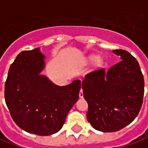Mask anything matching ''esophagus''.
Instances as JSON below:
<instances>
[{
    "instance_id": "esophagus-1",
    "label": "esophagus",
    "mask_w": 148,
    "mask_h": 148,
    "mask_svg": "<svg viewBox=\"0 0 148 148\" xmlns=\"http://www.w3.org/2000/svg\"><path fill=\"white\" fill-rule=\"evenodd\" d=\"M79 97L80 98H83V91H82V90L81 89V90H80V92H79Z\"/></svg>"
}]
</instances>
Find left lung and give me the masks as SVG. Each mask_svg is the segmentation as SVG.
Returning <instances> with one entry per match:
<instances>
[{
  "instance_id": "obj_1",
  "label": "left lung",
  "mask_w": 148,
  "mask_h": 148,
  "mask_svg": "<svg viewBox=\"0 0 148 148\" xmlns=\"http://www.w3.org/2000/svg\"><path fill=\"white\" fill-rule=\"evenodd\" d=\"M113 52L122 61L107 71L98 69L85 76L83 97L88 103L87 120L103 132L119 131L138 115L143 104L144 79L139 65L123 49Z\"/></svg>"
}]
</instances>
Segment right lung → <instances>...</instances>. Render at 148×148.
<instances>
[{"mask_svg": "<svg viewBox=\"0 0 148 148\" xmlns=\"http://www.w3.org/2000/svg\"><path fill=\"white\" fill-rule=\"evenodd\" d=\"M40 48L21 52L9 67L5 99L11 117L22 130L50 135L61 130L78 100L80 80L59 86L40 73L45 68Z\"/></svg>", "mask_w": 148, "mask_h": 148, "instance_id": "1", "label": "right lung"}]
</instances>
